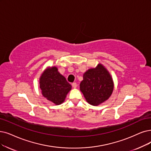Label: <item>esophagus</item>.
<instances>
[{
	"mask_svg": "<svg viewBox=\"0 0 151 151\" xmlns=\"http://www.w3.org/2000/svg\"><path fill=\"white\" fill-rule=\"evenodd\" d=\"M72 86L74 88H77V83H72Z\"/></svg>",
	"mask_w": 151,
	"mask_h": 151,
	"instance_id": "esophagus-1",
	"label": "esophagus"
}]
</instances>
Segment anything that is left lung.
Instances as JSON below:
<instances>
[{
    "label": "left lung",
    "instance_id": "left-lung-1",
    "mask_svg": "<svg viewBox=\"0 0 151 151\" xmlns=\"http://www.w3.org/2000/svg\"><path fill=\"white\" fill-rule=\"evenodd\" d=\"M114 89V82L110 72L105 66L99 64L88 69L83 75L80 90L87 103L97 106L110 97Z\"/></svg>",
    "mask_w": 151,
    "mask_h": 151
}]
</instances>
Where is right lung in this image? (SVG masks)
Here are the masks:
<instances>
[{"mask_svg": "<svg viewBox=\"0 0 151 151\" xmlns=\"http://www.w3.org/2000/svg\"><path fill=\"white\" fill-rule=\"evenodd\" d=\"M39 81L42 95L56 105L63 103L72 88L56 66L47 67L41 74Z\"/></svg>", "mask_w": 151, "mask_h": 151, "instance_id": "1", "label": "right lung"}]
</instances>
